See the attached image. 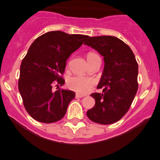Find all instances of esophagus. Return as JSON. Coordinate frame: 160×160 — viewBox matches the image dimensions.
Listing matches in <instances>:
<instances>
[{"label": "esophagus", "mask_w": 160, "mask_h": 160, "mask_svg": "<svg viewBox=\"0 0 160 160\" xmlns=\"http://www.w3.org/2000/svg\"><path fill=\"white\" fill-rule=\"evenodd\" d=\"M84 97V95H82V94L77 93L76 94V98H82V97Z\"/></svg>", "instance_id": "1"}]
</instances>
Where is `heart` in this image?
<instances>
[{"label":"heart","instance_id":"b5f03b06","mask_svg":"<svg viewBox=\"0 0 160 160\" xmlns=\"http://www.w3.org/2000/svg\"><path fill=\"white\" fill-rule=\"evenodd\" d=\"M97 55L94 53L87 54V60ZM96 84V80L90 77H72L67 80V85L70 90L80 94H87L93 89Z\"/></svg>","mask_w":160,"mask_h":160}]
</instances>
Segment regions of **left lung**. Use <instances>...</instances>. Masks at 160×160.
<instances>
[{
    "label": "left lung",
    "instance_id": "left-lung-1",
    "mask_svg": "<svg viewBox=\"0 0 160 160\" xmlns=\"http://www.w3.org/2000/svg\"><path fill=\"white\" fill-rule=\"evenodd\" d=\"M84 44L103 57L104 69L93 93L95 105L87 112L90 120L107 125L117 122L129 110L138 89V63L130 48L112 36L88 37Z\"/></svg>",
    "mask_w": 160,
    "mask_h": 160
}]
</instances>
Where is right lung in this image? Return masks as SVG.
<instances>
[{
    "label": "right lung",
    "mask_w": 160,
    "mask_h": 160,
    "mask_svg": "<svg viewBox=\"0 0 160 160\" xmlns=\"http://www.w3.org/2000/svg\"><path fill=\"white\" fill-rule=\"evenodd\" d=\"M87 35L50 31L37 38L23 59L18 89L27 112L34 120L51 123L61 120L69 103L75 98L64 84L67 60L83 44ZM55 85L58 90H52Z\"/></svg>",
    "instance_id": "obj_1"
}]
</instances>
